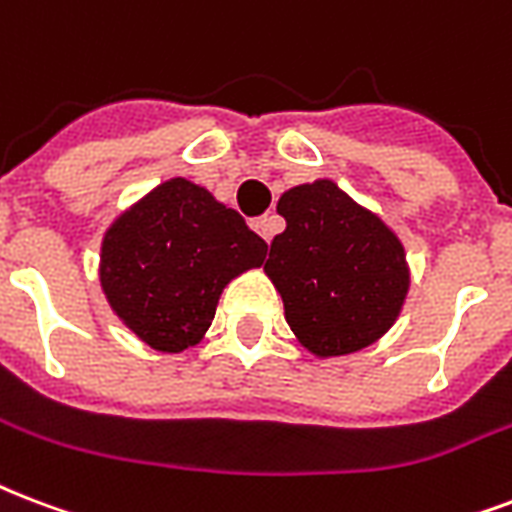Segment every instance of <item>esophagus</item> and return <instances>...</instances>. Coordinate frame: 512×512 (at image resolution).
Returning <instances> with one entry per match:
<instances>
[{
	"label": "esophagus",
	"mask_w": 512,
	"mask_h": 512,
	"mask_svg": "<svg viewBox=\"0 0 512 512\" xmlns=\"http://www.w3.org/2000/svg\"><path fill=\"white\" fill-rule=\"evenodd\" d=\"M252 228H255L265 241H271L273 233L279 230V220H276L273 214H265V217H257V220H252Z\"/></svg>",
	"instance_id": "esophagus-1"
}]
</instances>
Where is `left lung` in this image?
I'll use <instances>...</instances> for the list:
<instances>
[{
    "label": "left lung",
    "instance_id": "1",
    "mask_svg": "<svg viewBox=\"0 0 512 512\" xmlns=\"http://www.w3.org/2000/svg\"><path fill=\"white\" fill-rule=\"evenodd\" d=\"M276 212L287 228L271 241L265 273L298 341L317 357L378 341L411 284L400 239L330 179L287 190Z\"/></svg>",
    "mask_w": 512,
    "mask_h": 512
}]
</instances>
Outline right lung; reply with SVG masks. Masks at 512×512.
Listing matches in <instances>:
<instances>
[{
    "mask_svg": "<svg viewBox=\"0 0 512 512\" xmlns=\"http://www.w3.org/2000/svg\"><path fill=\"white\" fill-rule=\"evenodd\" d=\"M265 252L236 209L177 177L112 222L101 244V287L147 346L177 354L204 338L225 284L263 265Z\"/></svg>",
    "mask_w": 512,
    "mask_h": 512,
    "instance_id": "1",
    "label": "right lung"
}]
</instances>
